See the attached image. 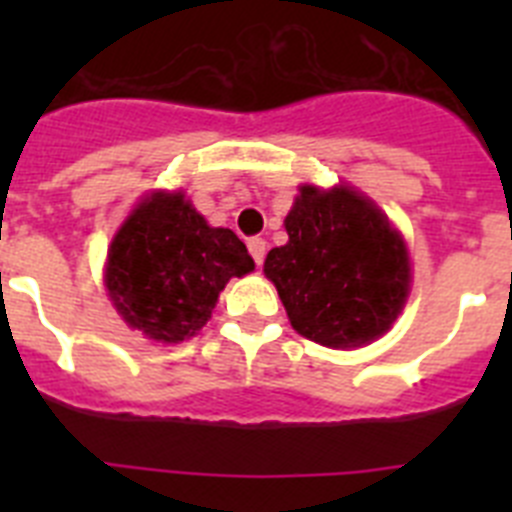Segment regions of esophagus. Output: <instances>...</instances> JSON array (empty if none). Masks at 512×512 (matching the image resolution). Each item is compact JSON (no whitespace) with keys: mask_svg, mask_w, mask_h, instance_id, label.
<instances>
[{"mask_svg":"<svg viewBox=\"0 0 512 512\" xmlns=\"http://www.w3.org/2000/svg\"><path fill=\"white\" fill-rule=\"evenodd\" d=\"M248 251H251L256 266L264 264V256H266V241H264V238H248Z\"/></svg>","mask_w":512,"mask_h":512,"instance_id":"esophagus-1","label":"esophagus"}]
</instances>
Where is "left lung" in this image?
I'll use <instances>...</instances> for the list:
<instances>
[{
    "label": "left lung",
    "instance_id": "left-lung-1",
    "mask_svg": "<svg viewBox=\"0 0 512 512\" xmlns=\"http://www.w3.org/2000/svg\"><path fill=\"white\" fill-rule=\"evenodd\" d=\"M284 228L289 241L271 248L264 274L292 328L330 348L384 336L410 292L408 246L387 215L343 184H302Z\"/></svg>",
    "mask_w": 512,
    "mask_h": 512
}]
</instances>
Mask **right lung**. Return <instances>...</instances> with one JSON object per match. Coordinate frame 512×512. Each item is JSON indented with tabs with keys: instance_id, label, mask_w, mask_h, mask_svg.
Segmentation results:
<instances>
[{
	"instance_id": "1",
	"label": "right lung",
	"mask_w": 512,
	"mask_h": 512,
	"mask_svg": "<svg viewBox=\"0 0 512 512\" xmlns=\"http://www.w3.org/2000/svg\"><path fill=\"white\" fill-rule=\"evenodd\" d=\"M253 259L230 228H210L182 192H153L120 225L104 287L120 318L161 343L192 338Z\"/></svg>"
}]
</instances>
